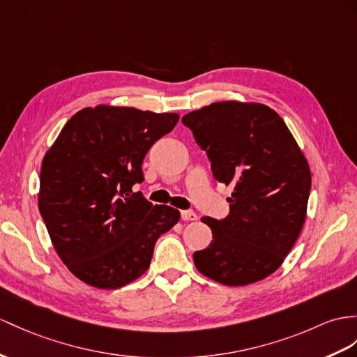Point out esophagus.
<instances>
[{
  "label": "esophagus",
  "mask_w": 357,
  "mask_h": 357,
  "mask_svg": "<svg viewBox=\"0 0 357 357\" xmlns=\"http://www.w3.org/2000/svg\"><path fill=\"white\" fill-rule=\"evenodd\" d=\"M198 215L192 211V208H186V211H181V220L183 221H195Z\"/></svg>",
  "instance_id": "obj_1"
}]
</instances>
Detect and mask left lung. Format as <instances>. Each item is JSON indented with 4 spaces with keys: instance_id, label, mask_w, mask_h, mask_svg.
I'll use <instances>...</instances> for the list:
<instances>
[{
    "instance_id": "left-lung-1",
    "label": "left lung",
    "mask_w": 357,
    "mask_h": 357,
    "mask_svg": "<svg viewBox=\"0 0 357 357\" xmlns=\"http://www.w3.org/2000/svg\"><path fill=\"white\" fill-rule=\"evenodd\" d=\"M207 153L215 180L233 188L222 220L204 216L211 245L197 269L227 286L265 279L282 265L306 220L310 169L289 128L264 104L213 102L181 118Z\"/></svg>"
}]
</instances>
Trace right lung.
<instances>
[{"label": "right lung", "mask_w": 357, "mask_h": 357, "mask_svg": "<svg viewBox=\"0 0 357 357\" xmlns=\"http://www.w3.org/2000/svg\"><path fill=\"white\" fill-rule=\"evenodd\" d=\"M178 123L176 113L88 107L68 121L42 162L39 211L60 259L95 288L141 277L154 244L180 220L142 192V162Z\"/></svg>", "instance_id": "add662e5"}]
</instances>
